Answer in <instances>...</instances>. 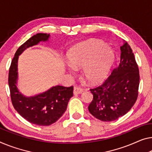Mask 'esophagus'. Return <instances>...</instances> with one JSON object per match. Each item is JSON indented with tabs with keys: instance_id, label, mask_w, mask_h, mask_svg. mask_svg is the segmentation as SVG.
<instances>
[{
	"instance_id": "obj_1",
	"label": "esophagus",
	"mask_w": 152,
	"mask_h": 152,
	"mask_svg": "<svg viewBox=\"0 0 152 152\" xmlns=\"http://www.w3.org/2000/svg\"><path fill=\"white\" fill-rule=\"evenodd\" d=\"M83 92V89H81L80 87H75L74 88V91H73V93L74 95H76V94H82Z\"/></svg>"
}]
</instances>
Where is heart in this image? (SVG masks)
I'll list each match as a JSON object with an SVG mask.
<instances>
[{
	"label": "heart",
	"instance_id": "b5f03b06",
	"mask_svg": "<svg viewBox=\"0 0 152 152\" xmlns=\"http://www.w3.org/2000/svg\"><path fill=\"white\" fill-rule=\"evenodd\" d=\"M67 58L73 68L83 67V76L88 82L96 83L108 76L114 63L115 54L105 43L94 41L74 47Z\"/></svg>",
	"mask_w": 152,
	"mask_h": 152
}]
</instances>
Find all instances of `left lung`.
Listing matches in <instances>:
<instances>
[{
    "label": "left lung",
    "mask_w": 152,
    "mask_h": 152,
    "mask_svg": "<svg viewBox=\"0 0 152 152\" xmlns=\"http://www.w3.org/2000/svg\"><path fill=\"white\" fill-rule=\"evenodd\" d=\"M118 66L103 84L90 89L94 98L88 107L93 116L102 121H115L130 110L137 100L139 71L134 53L126 42L120 46Z\"/></svg>",
    "instance_id": "1"
}]
</instances>
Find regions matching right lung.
<instances>
[{
    "mask_svg": "<svg viewBox=\"0 0 152 152\" xmlns=\"http://www.w3.org/2000/svg\"><path fill=\"white\" fill-rule=\"evenodd\" d=\"M50 34L37 33L28 39L17 50L9 72L12 104L16 111L28 122L38 126H48L57 121L67 109L69 99L73 96V87L53 86L46 91L33 96H25L18 90V61L19 56L26 49L46 42Z\"/></svg>",
    "mask_w": 152,
    "mask_h": 152,
    "instance_id": "1",
    "label": "right lung"
}]
</instances>
